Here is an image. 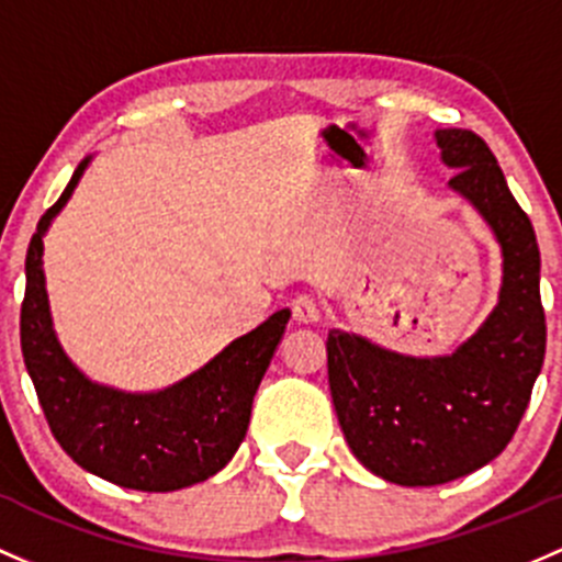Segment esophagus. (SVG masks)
Returning a JSON list of instances; mask_svg holds the SVG:
<instances>
[{
  "mask_svg": "<svg viewBox=\"0 0 562 562\" xmlns=\"http://www.w3.org/2000/svg\"><path fill=\"white\" fill-rule=\"evenodd\" d=\"M292 314L297 322L314 324L319 322V303L311 294H300V297L292 300Z\"/></svg>",
  "mask_w": 562,
  "mask_h": 562,
  "instance_id": "34e87169",
  "label": "esophagus"
}]
</instances>
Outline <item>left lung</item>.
<instances>
[{
	"label": "left lung",
	"mask_w": 562,
	"mask_h": 562,
	"mask_svg": "<svg viewBox=\"0 0 562 562\" xmlns=\"http://www.w3.org/2000/svg\"><path fill=\"white\" fill-rule=\"evenodd\" d=\"M449 189L493 229L503 257L495 308L447 357H408L344 329L327 335V373L340 430L357 460L403 487H436L495 460L512 441L547 349L541 257L487 143L436 130Z\"/></svg>",
	"instance_id": "8db88e82"
}]
</instances>
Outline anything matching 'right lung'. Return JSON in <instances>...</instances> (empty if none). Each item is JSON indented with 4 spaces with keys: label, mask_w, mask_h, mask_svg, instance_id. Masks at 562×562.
Listing matches in <instances>:
<instances>
[{
    "label": "right lung",
    "mask_w": 562,
    "mask_h": 562,
    "mask_svg": "<svg viewBox=\"0 0 562 562\" xmlns=\"http://www.w3.org/2000/svg\"><path fill=\"white\" fill-rule=\"evenodd\" d=\"M75 167L43 213L26 251L21 351L61 449L83 471L140 493H172L222 471L246 438L251 403L279 349L289 308L235 338L192 375L159 392H121L78 370L56 338L43 273V238L89 167Z\"/></svg>",
    "instance_id": "add662e5"
}]
</instances>
